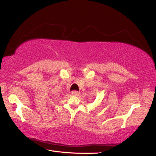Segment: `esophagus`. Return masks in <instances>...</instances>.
Masks as SVG:
<instances>
[{"mask_svg": "<svg viewBox=\"0 0 156 156\" xmlns=\"http://www.w3.org/2000/svg\"><path fill=\"white\" fill-rule=\"evenodd\" d=\"M72 95H74V96H79V94H80V93L78 92V91H72Z\"/></svg>", "mask_w": 156, "mask_h": 156, "instance_id": "obj_1", "label": "esophagus"}]
</instances>
